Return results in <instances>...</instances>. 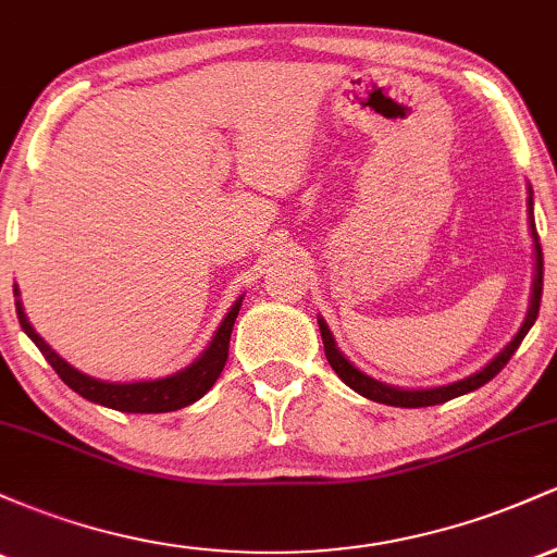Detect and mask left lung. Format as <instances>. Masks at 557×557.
I'll return each mask as SVG.
<instances>
[{
    "mask_svg": "<svg viewBox=\"0 0 557 557\" xmlns=\"http://www.w3.org/2000/svg\"><path fill=\"white\" fill-rule=\"evenodd\" d=\"M529 222H532V238H534V285H532V306H529V314L523 319L521 330L516 332V337L510 341L500 354L492 359L487 367L482 369V372L466 376V380H458L453 382V385H443V387H430V389H403V387H393V385H385V382H376L372 380L369 374L359 372V369L354 367L345 356L337 350L335 341H332L327 324H324V319L319 317V332H322V343H324V356H327L330 367L335 369V374L341 376V380L348 385L350 389H356V393L363 395V398L374 400V403H385V406H398V408H424V406H437V403H447L453 398H458V395H466L471 393V389L487 385L495 374H500V369L505 363L510 361V356L519 350V345L523 337H527V332L532 330V324L536 322V314H540V300H542V246H540V235H536V227H534V201H532V188H529Z\"/></svg>",
    "mask_w": 557,
    "mask_h": 557,
    "instance_id": "left-lung-1",
    "label": "left lung"
}]
</instances>
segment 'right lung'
Segmentation results:
<instances>
[{
  "mask_svg": "<svg viewBox=\"0 0 557 557\" xmlns=\"http://www.w3.org/2000/svg\"><path fill=\"white\" fill-rule=\"evenodd\" d=\"M17 296V285H15ZM243 298L233 304V309L227 311V317L222 319V324L216 327L212 343L203 350L198 359L185 367L183 372L164 376V380H151V382H127V385H120V382H101L94 380V376L78 372L75 367H70L65 359L54 354L47 343L41 341V335L30 327L28 317H25L21 300H15L17 306V319H21V327L30 341L36 343V348L41 350L44 359L52 363V369L60 374V380L65 382L70 389L83 395L86 400L99 403V406L114 408V411L125 413H164V411H177V408L190 406L198 398L212 389L216 376L222 374L227 361V348H230V335H233V324L238 319Z\"/></svg>",
  "mask_w": 557,
  "mask_h": 557,
  "instance_id": "1",
  "label": "right lung"
}]
</instances>
